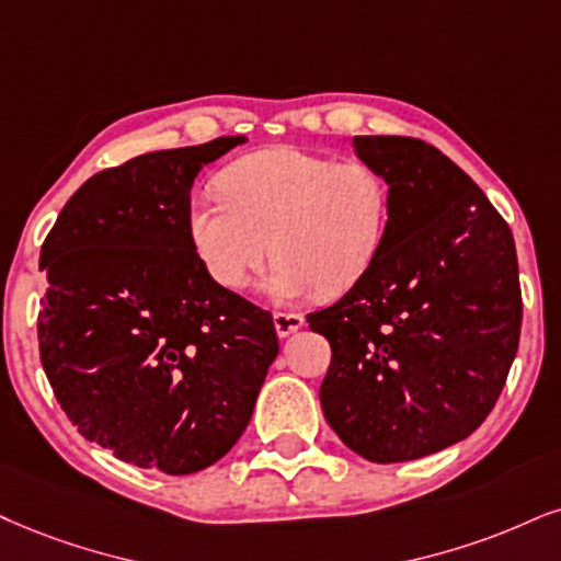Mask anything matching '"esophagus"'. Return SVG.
<instances>
[{"instance_id":"1","label":"esophagus","mask_w":561,"mask_h":561,"mask_svg":"<svg viewBox=\"0 0 561 561\" xmlns=\"http://www.w3.org/2000/svg\"><path fill=\"white\" fill-rule=\"evenodd\" d=\"M273 324H275V333H278V337H288V335H294L296 330L304 328V317L296 312H275Z\"/></svg>"}]
</instances>
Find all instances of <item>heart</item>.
I'll return each mask as SVG.
<instances>
[{"label":"heart","mask_w":561,"mask_h":561,"mask_svg":"<svg viewBox=\"0 0 561 561\" xmlns=\"http://www.w3.org/2000/svg\"><path fill=\"white\" fill-rule=\"evenodd\" d=\"M218 192L190 199L186 237L224 291H244L273 252L265 280L273 301L341 294L382 254L392 192L366 161L265 148L228 163Z\"/></svg>","instance_id":"obj_1"}]
</instances>
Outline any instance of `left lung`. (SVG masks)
<instances>
[{
  "label": "left lung",
  "mask_w": 561,
  "mask_h": 561,
  "mask_svg": "<svg viewBox=\"0 0 561 561\" xmlns=\"http://www.w3.org/2000/svg\"><path fill=\"white\" fill-rule=\"evenodd\" d=\"M392 192L375 265L307 317L333 348L320 403L345 447L405 462L471 437L520 343L515 239L460 165L413 137H354Z\"/></svg>",
  "instance_id": "obj_1"
}]
</instances>
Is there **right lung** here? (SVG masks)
<instances>
[{
    "instance_id": "1",
    "label": "right lung",
    "mask_w": 561,
    "mask_h": 561,
    "mask_svg": "<svg viewBox=\"0 0 561 561\" xmlns=\"http://www.w3.org/2000/svg\"><path fill=\"white\" fill-rule=\"evenodd\" d=\"M247 137L156 150L90 176L41 247V364L114 458L197 473L237 445L278 356L273 317L224 291L186 237L199 171Z\"/></svg>"
}]
</instances>
